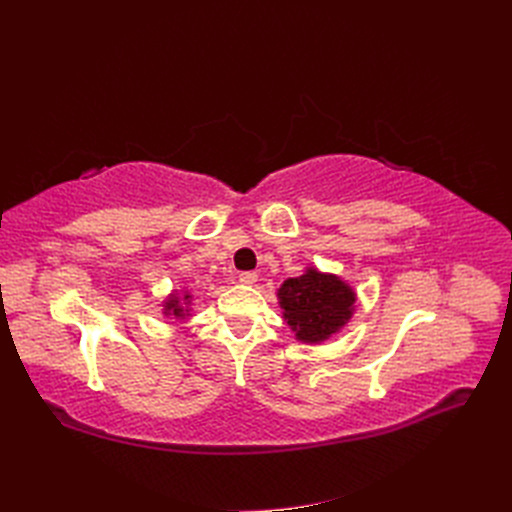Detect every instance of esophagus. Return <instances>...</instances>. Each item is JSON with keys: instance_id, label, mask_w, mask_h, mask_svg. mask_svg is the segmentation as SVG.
<instances>
[{"instance_id": "esophagus-1", "label": "esophagus", "mask_w": 512, "mask_h": 512, "mask_svg": "<svg viewBox=\"0 0 512 512\" xmlns=\"http://www.w3.org/2000/svg\"><path fill=\"white\" fill-rule=\"evenodd\" d=\"M239 282L245 284V286H252V284L258 282V273H254V271H243V273H239Z\"/></svg>"}]
</instances>
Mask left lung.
<instances>
[{"instance_id":"8db88e82","label":"left lung","mask_w":512,"mask_h":512,"mask_svg":"<svg viewBox=\"0 0 512 512\" xmlns=\"http://www.w3.org/2000/svg\"><path fill=\"white\" fill-rule=\"evenodd\" d=\"M277 299L299 342L320 344L352 318L356 294L342 277L309 267L299 277H288Z\"/></svg>"}]
</instances>
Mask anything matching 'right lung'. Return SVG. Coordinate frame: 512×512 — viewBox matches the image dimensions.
<instances>
[{
  "instance_id": "right-lung-1",
  "label": "right lung",
  "mask_w": 512,
  "mask_h": 512,
  "mask_svg": "<svg viewBox=\"0 0 512 512\" xmlns=\"http://www.w3.org/2000/svg\"><path fill=\"white\" fill-rule=\"evenodd\" d=\"M190 301H192V294L190 292L179 294L175 290L173 294H168V299L164 301V314L166 316H175V318L190 316V309H188Z\"/></svg>"
}]
</instances>
